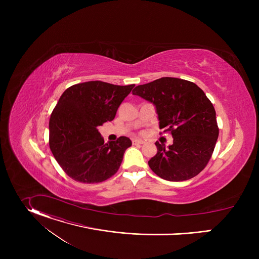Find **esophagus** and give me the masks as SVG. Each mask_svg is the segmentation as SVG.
Segmentation results:
<instances>
[{"mask_svg":"<svg viewBox=\"0 0 259 259\" xmlns=\"http://www.w3.org/2000/svg\"><path fill=\"white\" fill-rule=\"evenodd\" d=\"M133 144H135V145H138V144H143L144 142L142 141V140H140V139H133Z\"/></svg>","mask_w":259,"mask_h":259,"instance_id":"1","label":"esophagus"}]
</instances>
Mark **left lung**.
Here are the masks:
<instances>
[{
	"label": "left lung",
	"mask_w": 259,
	"mask_h": 259,
	"mask_svg": "<svg viewBox=\"0 0 259 259\" xmlns=\"http://www.w3.org/2000/svg\"><path fill=\"white\" fill-rule=\"evenodd\" d=\"M132 93L155 104L160 129L173 137L168 147L156 142L151 169L169 181L198 175L207 166L219 133L214 106L204 91L193 82L165 77L136 86Z\"/></svg>",
	"instance_id": "8db88e82"
}]
</instances>
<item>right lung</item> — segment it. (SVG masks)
Listing matches in <instances>:
<instances>
[{
    "label": "right lung",
    "instance_id": "1",
    "mask_svg": "<svg viewBox=\"0 0 259 259\" xmlns=\"http://www.w3.org/2000/svg\"><path fill=\"white\" fill-rule=\"evenodd\" d=\"M134 86L90 81L72 85L62 93L50 117L49 145L70 178L98 183L117 173L132 142L121 136L104 143L97 127L115 119Z\"/></svg>",
    "mask_w": 259,
    "mask_h": 259
}]
</instances>
